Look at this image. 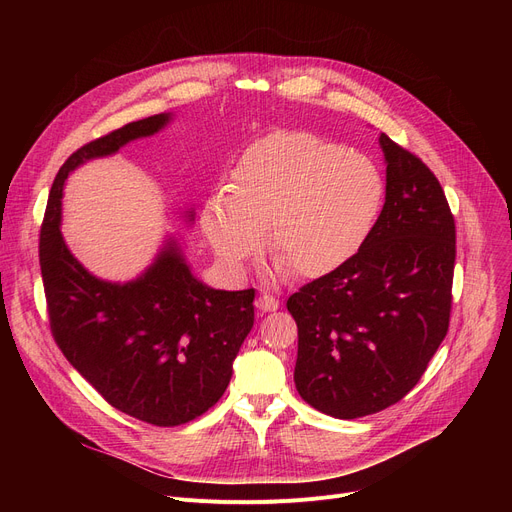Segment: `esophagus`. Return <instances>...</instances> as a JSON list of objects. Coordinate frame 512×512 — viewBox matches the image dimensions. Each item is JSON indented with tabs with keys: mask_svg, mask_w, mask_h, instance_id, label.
Here are the masks:
<instances>
[{
	"mask_svg": "<svg viewBox=\"0 0 512 512\" xmlns=\"http://www.w3.org/2000/svg\"><path fill=\"white\" fill-rule=\"evenodd\" d=\"M255 305H257V309H261V311H276V309L280 307V301H278L276 297H272V294L263 292V294H259V299L255 301Z\"/></svg>",
	"mask_w": 512,
	"mask_h": 512,
	"instance_id": "obj_1",
	"label": "esophagus"
}]
</instances>
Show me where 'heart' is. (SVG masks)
<instances>
[{"instance_id":"obj_1","label":"heart","mask_w":512,"mask_h":512,"mask_svg":"<svg viewBox=\"0 0 512 512\" xmlns=\"http://www.w3.org/2000/svg\"><path fill=\"white\" fill-rule=\"evenodd\" d=\"M384 199L371 157L309 130H276L238 157L226 199L205 203L199 222L234 272L261 253L267 232L278 274L324 278L365 247Z\"/></svg>"}]
</instances>
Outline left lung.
I'll use <instances>...</instances> for the list:
<instances>
[{
	"instance_id": "1",
	"label": "left lung",
	"mask_w": 512,
	"mask_h": 512,
	"mask_svg": "<svg viewBox=\"0 0 512 512\" xmlns=\"http://www.w3.org/2000/svg\"><path fill=\"white\" fill-rule=\"evenodd\" d=\"M386 203L365 247L342 270L294 292V384L336 419L388 409L421 380L452 307L456 230L434 172L380 134Z\"/></svg>"
}]
</instances>
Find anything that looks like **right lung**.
<instances>
[{"instance_id": "add662e5", "label": "right lung", "mask_w": 512, "mask_h": 512, "mask_svg": "<svg viewBox=\"0 0 512 512\" xmlns=\"http://www.w3.org/2000/svg\"><path fill=\"white\" fill-rule=\"evenodd\" d=\"M170 118L130 122L74 151L53 180L39 240L49 326L60 351L114 409L159 427L193 421L222 398L253 328L255 290L203 284L174 236L139 278L101 280L70 253L60 224L72 170L151 137ZM182 218L191 224L193 209Z\"/></svg>"}]
</instances>
